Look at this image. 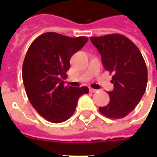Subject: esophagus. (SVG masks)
Wrapping results in <instances>:
<instances>
[{"instance_id":"obj_1","label":"esophagus","mask_w":157,"mask_h":157,"mask_svg":"<svg viewBox=\"0 0 157 157\" xmlns=\"http://www.w3.org/2000/svg\"><path fill=\"white\" fill-rule=\"evenodd\" d=\"M89 91L91 92H97V90L96 89H93V88H89Z\"/></svg>"}]
</instances>
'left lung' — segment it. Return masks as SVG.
Instances as JSON below:
<instances>
[{"mask_svg": "<svg viewBox=\"0 0 157 157\" xmlns=\"http://www.w3.org/2000/svg\"><path fill=\"white\" fill-rule=\"evenodd\" d=\"M101 55L103 67L113 73L114 88L109 92L110 102L99 111L110 118H124L144 95L147 85V68L138 47L118 33L90 38Z\"/></svg>", "mask_w": 157, "mask_h": 157, "instance_id": "8db88e82", "label": "left lung"}]
</instances>
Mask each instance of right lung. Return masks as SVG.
<instances>
[{"label":"right lung","instance_id":"right-lung-1","mask_svg":"<svg viewBox=\"0 0 157 157\" xmlns=\"http://www.w3.org/2000/svg\"><path fill=\"white\" fill-rule=\"evenodd\" d=\"M87 40L86 37L48 32L29 46L22 65V81L31 104L46 120L55 124L67 120L75 112L79 98L88 93L86 86H65L63 82L71 56Z\"/></svg>","mask_w":157,"mask_h":157}]
</instances>
